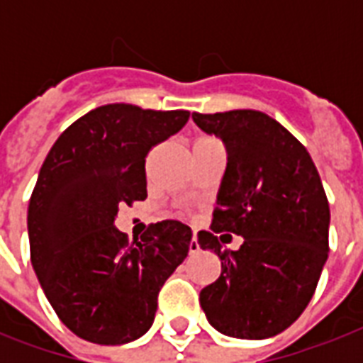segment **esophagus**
Returning <instances> with one entry per match:
<instances>
[{
	"mask_svg": "<svg viewBox=\"0 0 363 363\" xmlns=\"http://www.w3.org/2000/svg\"><path fill=\"white\" fill-rule=\"evenodd\" d=\"M188 250H190V254H198L199 252V242H198V238H196V235H194V238L190 239Z\"/></svg>",
	"mask_w": 363,
	"mask_h": 363,
	"instance_id": "obj_1",
	"label": "esophagus"
}]
</instances>
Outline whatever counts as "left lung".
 Wrapping results in <instances>:
<instances>
[{
	"label": "left lung",
	"instance_id": "obj_1",
	"mask_svg": "<svg viewBox=\"0 0 363 363\" xmlns=\"http://www.w3.org/2000/svg\"><path fill=\"white\" fill-rule=\"evenodd\" d=\"M198 128L226 145L228 165L203 250L222 273L199 292L207 320L224 335L267 339L309 305L328 259L330 205L307 148L275 118L252 109L194 113ZM243 238L222 251L216 233Z\"/></svg>",
	"mask_w": 363,
	"mask_h": 363
}]
</instances>
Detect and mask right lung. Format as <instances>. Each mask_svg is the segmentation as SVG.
<instances>
[{
    "instance_id": "1",
    "label": "right lung",
    "mask_w": 363,
    "mask_h": 363,
    "mask_svg": "<svg viewBox=\"0 0 363 363\" xmlns=\"http://www.w3.org/2000/svg\"><path fill=\"white\" fill-rule=\"evenodd\" d=\"M188 116L101 105L73 122L43 162L28 207L31 265L60 320L90 343L147 333L160 288L188 256L192 230L182 222L152 224L133 242L115 226L121 205L147 198L148 150Z\"/></svg>"
}]
</instances>
